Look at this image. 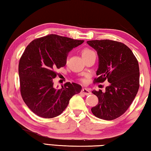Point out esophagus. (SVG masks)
Wrapping results in <instances>:
<instances>
[{
	"label": "esophagus",
	"instance_id": "esophagus-1",
	"mask_svg": "<svg viewBox=\"0 0 151 151\" xmlns=\"http://www.w3.org/2000/svg\"><path fill=\"white\" fill-rule=\"evenodd\" d=\"M81 92H82V93L85 94V95H88V94H91V92L90 91V90L86 88H83V89H82Z\"/></svg>",
	"mask_w": 151,
	"mask_h": 151
}]
</instances>
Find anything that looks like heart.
Wrapping results in <instances>:
<instances>
[{
  "instance_id": "obj_1",
  "label": "heart",
  "mask_w": 151,
  "mask_h": 151,
  "mask_svg": "<svg viewBox=\"0 0 151 151\" xmlns=\"http://www.w3.org/2000/svg\"><path fill=\"white\" fill-rule=\"evenodd\" d=\"M94 54V52L93 50H91L89 48H84V49L82 50V56H83V58L88 57V56Z\"/></svg>"
}]
</instances>
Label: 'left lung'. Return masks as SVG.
Segmentation results:
<instances>
[{
  "label": "left lung",
  "instance_id": "obj_1",
  "mask_svg": "<svg viewBox=\"0 0 151 151\" xmlns=\"http://www.w3.org/2000/svg\"><path fill=\"white\" fill-rule=\"evenodd\" d=\"M86 43L97 52L98 78L94 83H110L105 92L94 90L99 103L91 109L94 116L111 121L126 112L139 88V66L132 50L123 43L111 40H88Z\"/></svg>",
  "mask_w": 151,
  "mask_h": 151
}]
</instances>
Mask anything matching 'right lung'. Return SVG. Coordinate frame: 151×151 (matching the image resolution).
<instances>
[{
    "mask_svg": "<svg viewBox=\"0 0 151 151\" xmlns=\"http://www.w3.org/2000/svg\"><path fill=\"white\" fill-rule=\"evenodd\" d=\"M83 42L52 34L32 40L24 50L19 65L20 93L37 115L45 119L60 115L72 96L81 91L82 86L74 83L56 88L52 79L56 70L66 65L68 52Z\"/></svg>",
    "mask_w": 151,
    "mask_h": 151,
    "instance_id": "add662e5",
    "label": "right lung"
}]
</instances>
